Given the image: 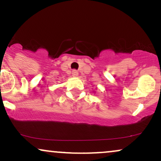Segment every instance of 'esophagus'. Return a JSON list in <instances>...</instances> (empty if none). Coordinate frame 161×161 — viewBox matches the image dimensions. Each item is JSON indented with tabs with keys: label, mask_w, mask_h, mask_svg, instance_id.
Instances as JSON below:
<instances>
[{
	"label": "esophagus",
	"mask_w": 161,
	"mask_h": 161,
	"mask_svg": "<svg viewBox=\"0 0 161 161\" xmlns=\"http://www.w3.org/2000/svg\"><path fill=\"white\" fill-rule=\"evenodd\" d=\"M72 74H73V76H77V75H78V74H79V73H78V71H77V70L74 69V70H73V71H72Z\"/></svg>",
	"instance_id": "esophagus-1"
}]
</instances>
